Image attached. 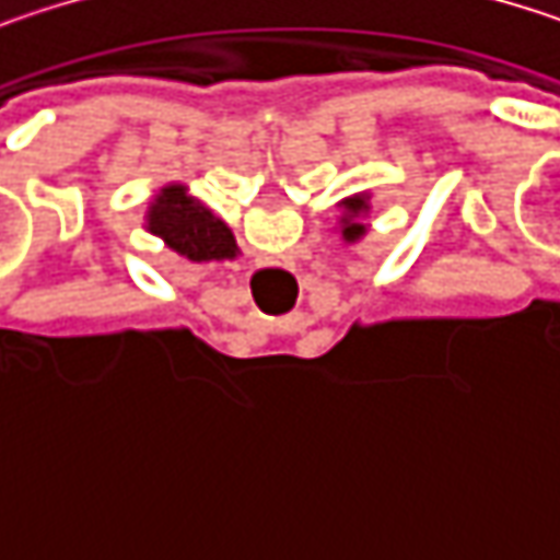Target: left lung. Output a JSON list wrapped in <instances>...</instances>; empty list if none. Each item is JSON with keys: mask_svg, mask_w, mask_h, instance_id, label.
<instances>
[{"mask_svg": "<svg viewBox=\"0 0 560 560\" xmlns=\"http://www.w3.org/2000/svg\"><path fill=\"white\" fill-rule=\"evenodd\" d=\"M340 217H337V230L343 236V243H360L370 230L366 217L373 213V194L370 190H360V194H350L343 197L340 203Z\"/></svg>", "mask_w": 560, "mask_h": 560, "instance_id": "8db88e82", "label": "left lung"}]
</instances>
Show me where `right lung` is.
I'll return each instance as SVG.
<instances>
[{"instance_id": "1", "label": "right lung", "mask_w": 560, "mask_h": 560, "mask_svg": "<svg viewBox=\"0 0 560 560\" xmlns=\"http://www.w3.org/2000/svg\"><path fill=\"white\" fill-rule=\"evenodd\" d=\"M142 226L145 233L159 236L171 253L190 262H223V259L240 256L233 230L203 200H197L180 180L165 184L149 200Z\"/></svg>"}]
</instances>
